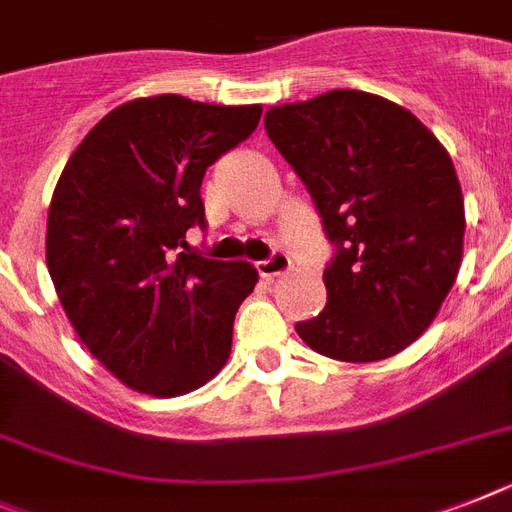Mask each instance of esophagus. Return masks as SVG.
I'll return each mask as SVG.
<instances>
[{
  "label": "esophagus",
  "instance_id": "1",
  "mask_svg": "<svg viewBox=\"0 0 512 512\" xmlns=\"http://www.w3.org/2000/svg\"><path fill=\"white\" fill-rule=\"evenodd\" d=\"M289 270H291V257L286 255V252H281V249H276L268 260H260V263H257V273H260L263 278L283 276V273H289Z\"/></svg>",
  "mask_w": 512,
  "mask_h": 512
}]
</instances>
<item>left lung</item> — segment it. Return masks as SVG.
I'll return each instance as SVG.
<instances>
[{
	"label": "left lung",
	"mask_w": 512,
	"mask_h": 512,
	"mask_svg": "<svg viewBox=\"0 0 512 512\" xmlns=\"http://www.w3.org/2000/svg\"><path fill=\"white\" fill-rule=\"evenodd\" d=\"M265 132L336 244L328 304L296 333L338 362L395 356L429 328L461 268L466 216L448 150L409 109L364 90L273 106Z\"/></svg>",
	"instance_id": "obj_1"
}]
</instances>
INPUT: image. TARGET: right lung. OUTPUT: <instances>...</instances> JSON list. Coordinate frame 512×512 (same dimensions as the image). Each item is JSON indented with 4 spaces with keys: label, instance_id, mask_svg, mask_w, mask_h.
<instances>
[{
    "label": "right lung",
    "instance_id": "1",
    "mask_svg": "<svg viewBox=\"0 0 512 512\" xmlns=\"http://www.w3.org/2000/svg\"><path fill=\"white\" fill-rule=\"evenodd\" d=\"M263 106L135 98L83 137L59 176L46 265L72 328L137 393L174 398L218 375L257 270L187 244L205 229V169L247 140Z\"/></svg>",
    "mask_w": 512,
    "mask_h": 512
}]
</instances>
